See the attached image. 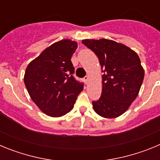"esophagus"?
Listing matches in <instances>:
<instances>
[{
    "label": "esophagus",
    "mask_w": 160,
    "mask_h": 160,
    "mask_svg": "<svg viewBox=\"0 0 160 160\" xmlns=\"http://www.w3.org/2000/svg\"><path fill=\"white\" fill-rule=\"evenodd\" d=\"M84 82H85V83H86V84H87V83H88L89 76H86V77L84 78Z\"/></svg>",
    "instance_id": "obj_1"
}]
</instances>
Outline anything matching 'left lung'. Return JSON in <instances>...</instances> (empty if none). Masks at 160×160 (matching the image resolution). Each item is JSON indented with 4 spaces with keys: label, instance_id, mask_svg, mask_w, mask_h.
<instances>
[{
    "label": "left lung",
    "instance_id": "1",
    "mask_svg": "<svg viewBox=\"0 0 160 160\" xmlns=\"http://www.w3.org/2000/svg\"><path fill=\"white\" fill-rule=\"evenodd\" d=\"M82 42L97 55L103 73L102 95L92 102L94 111L107 118L122 115L136 98L143 81L138 55L123 44L105 38Z\"/></svg>",
    "mask_w": 160,
    "mask_h": 160
}]
</instances>
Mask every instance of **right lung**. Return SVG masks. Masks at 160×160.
Instances as JSON below:
<instances>
[{
	"label": "right lung",
	"mask_w": 160,
	"mask_h": 160,
	"mask_svg": "<svg viewBox=\"0 0 160 160\" xmlns=\"http://www.w3.org/2000/svg\"><path fill=\"white\" fill-rule=\"evenodd\" d=\"M78 43L63 39L52 44L28 65L25 87L33 102L50 117H61L73 108L83 84L73 76L71 57Z\"/></svg>",
	"instance_id": "1"
}]
</instances>
